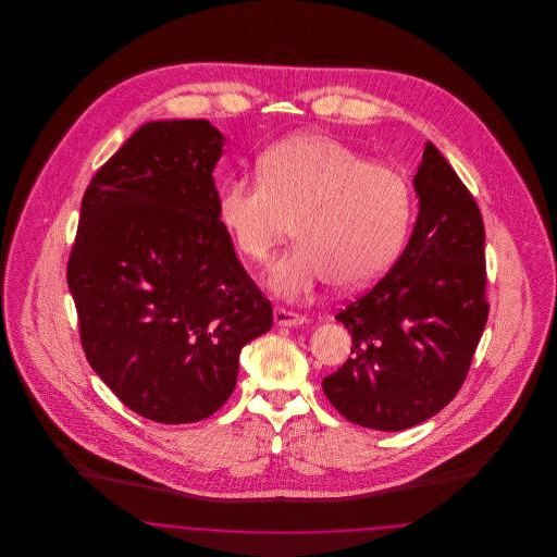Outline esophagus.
I'll list each match as a JSON object with an SVG mask.
<instances>
[{"instance_id":"34e87169","label":"esophagus","mask_w":557,"mask_h":557,"mask_svg":"<svg viewBox=\"0 0 557 557\" xmlns=\"http://www.w3.org/2000/svg\"><path fill=\"white\" fill-rule=\"evenodd\" d=\"M273 319H275V323H277V325H286V327H292V325H300V323H305V321H307L305 315H298V313L288 311V309H282V307H277V309H275Z\"/></svg>"}]
</instances>
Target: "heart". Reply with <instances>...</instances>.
Wrapping results in <instances>:
<instances>
[{"label": "heart", "instance_id": "obj_1", "mask_svg": "<svg viewBox=\"0 0 557 557\" xmlns=\"http://www.w3.org/2000/svg\"><path fill=\"white\" fill-rule=\"evenodd\" d=\"M257 175L219 187L216 216L252 263L271 259L294 221L298 244L269 275L275 294L300 298L327 282L359 290L395 265L413 216V189L395 166L332 135L298 133L267 148Z\"/></svg>", "mask_w": 557, "mask_h": 557}]
</instances>
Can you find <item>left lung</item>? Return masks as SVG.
<instances>
[{
    "mask_svg": "<svg viewBox=\"0 0 557 557\" xmlns=\"http://www.w3.org/2000/svg\"><path fill=\"white\" fill-rule=\"evenodd\" d=\"M413 187L420 212L409 244L336 315L352 334L350 357L321 382L348 422L382 432L422 424L449 405L488 318L482 214L430 141Z\"/></svg>",
    "mask_w": 557,
    "mask_h": 557,
    "instance_id": "1",
    "label": "left lung"
}]
</instances>
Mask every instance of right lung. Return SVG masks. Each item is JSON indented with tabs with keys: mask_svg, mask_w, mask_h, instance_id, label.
<instances>
[{
	"mask_svg": "<svg viewBox=\"0 0 557 557\" xmlns=\"http://www.w3.org/2000/svg\"><path fill=\"white\" fill-rule=\"evenodd\" d=\"M223 141L205 119L146 123L81 202L66 267L81 345L121 403L159 424L212 416L242 346L273 323L216 216Z\"/></svg>",
	"mask_w": 557,
	"mask_h": 557,
	"instance_id": "right-lung-1",
	"label": "right lung"
}]
</instances>
